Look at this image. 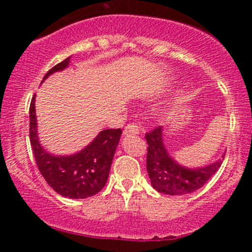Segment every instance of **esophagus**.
I'll list each match as a JSON object with an SVG mask.
<instances>
[{"label":"esophagus","instance_id":"esophagus-1","mask_svg":"<svg viewBox=\"0 0 252 252\" xmlns=\"http://www.w3.org/2000/svg\"><path fill=\"white\" fill-rule=\"evenodd\" d=\"M140 134V128H138V126L136 123H130L128 126H126L123 130V135L126 136V135H137Z\"/></svg>","mask_w":252,"mask_h":252}]
</instances>
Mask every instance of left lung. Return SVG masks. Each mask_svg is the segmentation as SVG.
Returning <instances> with one entry per match:
<instances>
[{
  "label": "left lung",
  "mask_w": 252,
  "mask_h": 252,
  "mask_svg": "<svg viewBox=\"0 0 252 252\" xmlns=\"http://www.w3.org/2000/svg\"><path fill=\"white\" fill-rule=\"evenodd\" d=\"M146 140L148 143L147 172L152 186L162 194L184 195L195 192L210 180L221 164L220 158L199 168H189L178 163L164 146L162 126L146 134Z\"/></svg>",
  "instance_id": "1"
}]
</instances>
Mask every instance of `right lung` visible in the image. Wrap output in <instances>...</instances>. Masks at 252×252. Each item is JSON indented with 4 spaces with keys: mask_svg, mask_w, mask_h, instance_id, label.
I'll return each mask as SVG.
<instances>
[{
    "mask_svg": "<svg viewBox=\"0 0 252 252\" xmlns=\"http://www.w3.org/2000/svg\"><path fill=\"white\" fill-rule=\"evenodd\" d=\"M71 57L54 66L42 82L56 72L65 70ZM122 135L121 129H105L85 148L72 155H54L46 152L37 137L35 96L30 106V137L37 168L46 182L65 198L84 199L97 194L105 186L112 158Z\"/></svg>",
    "mask_w": 252,
    "mask_h": 252,
    "instance_id": "right-lung-1",
    "label": "right lung"
}]
</instances>
